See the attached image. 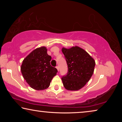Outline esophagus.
I'll return each instance as SVG.
<instances>
[{
  "mask_svg": "<svg viewBox=\"0 0 122 122\" xmlns=\"http://www.w3.org/2000/svg\"><path fill=\"white\" fill-rule=\"evenodd\" d=\"M56 69H57V71H59V66H56Z\"/></svg>",
  "mask_w": 122,
  "mask_h": 122,
  "instance_id": "esophagus-1",
  "label": "esophagus"
}]
</instances>
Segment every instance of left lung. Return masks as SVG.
Returning <instances> with one entry per match:
<instances>
[{"mask_svg":"<svg viewBox=\"0 0 122 122\" xmlns=\"http://www.w3.org/2000/svg\"><path fill=\"white\" fill-rule=\"evenodd\" d=\"M68 66L67 75L62 77L63 86L68 90H78L86 85L94 73L95 61L78 46L62 48Z\"/></svg>","mask_w":122,"mask_h":122,"instance_id":"8db88e82","label":"left lung"}]
</instances>
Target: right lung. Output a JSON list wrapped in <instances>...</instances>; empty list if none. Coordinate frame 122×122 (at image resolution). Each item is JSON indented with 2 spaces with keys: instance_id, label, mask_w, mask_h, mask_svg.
I'll list each match as a JSON object with an SVG mask.
<instances>
[{
  "instance_id": "obj_1",
  "label": "right lung",
  "mask_w": 122,
  "mask_h": 122,
  "mask_svg": "<svg viewBox=\"0 0 122 122\" xmlns=\"http://www.w3.org/2000/svg\"><path fill=\"white\" fill-rule=\"evenodd\" d=\"M46 47H41L32 51L22 61L21 71L24 79L31 88L37 90L49 87L57 70L51 65V57Z\"/></svg>"
}]
</instances>
